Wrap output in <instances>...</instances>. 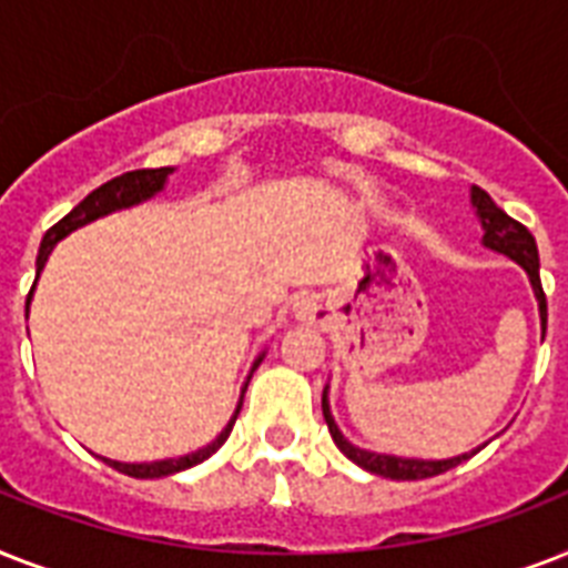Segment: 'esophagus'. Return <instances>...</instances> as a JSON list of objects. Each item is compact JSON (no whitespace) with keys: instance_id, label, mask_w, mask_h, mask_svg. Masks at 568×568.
I'll list each match as a JSON object with an SVG mask.
<instances>
[{"instance_id":"1","label":"esophagus","mask_w":568,"mask_h":568,"mask_svg":"<svg viewBox=\"0 0 568 568\" xmlns=\"http://www.w3.org/2000/svg\"><path fill=\"white\" fill-rule=\"evenodd\" d=\"M297 315H301L303 321L306 318H315V315H318V306H315V303L312 301H303V303H297Z\"/></svg>"}]
</instances>
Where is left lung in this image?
<instances>
[{
	"mask_svg": "<svg viewBox=\"0 0 568 568\" xmlns=\"http://www.w3.org/2000/svg\"><path fill=\"white\" fill-rule=\"evenodd\" d=\"M471 205H475L477 217H480V226H484V247L495 250V253H504L510 256L513 262H519L530 276V285H534V294H537L539 303V321H542V333H546V321H548V306H546V292H542V283H539V253H537V241L528 232V226H521L519 221H513L510 214L498 209L493 203V196L486 194L484 189L471 185ZM329 388V386H327ZM327 388H324V397H321V409H324V422L329 427V436L338 445V450L345 454L347 459H354L356 466L372 471V475L379 477H392V480H424V477H436L448 468L466 463L468 457H475V448L468 454H459V457L450 459H406V457H392V454H374V450L356 448L351 442L342 436L338 424L333 422V413H329V397Z\"/></svg>",
	"mask_w": 568,
	"mask_h": 568,
	"instance_id": "obj_1",
	"label": "left lung"
}]
</instances>
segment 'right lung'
I'll return each instance as SVG.
<instances>
[{
  "mask_svg": "<svg viewBox=\"0 0 568 568\" xmlns=\"http://www.w3.org/2000/svg\"><path fill=\"white\" fill-rule=\"evenodd\" d=\"M173 173V168H155V171H129L123 173V176H114L111 182H105V185H100L97 191H91V194L84 196L82 203L75 205L73 212L64 214L61 221L52 226V230H47V235H43V241H40V250H38V276L40 271H43V265H47L49 253H52V247H55L58 241L64 239V235H70L73 230H79V226H84V223L97 221V217H105V214L111 212H120V209H129V205H138L144 203V200H150V196H155L159 191L164 189V182H168V176ZM38 283V280H34ZM31 292H34V285H31ZM31 292H29V303H31ZM29 303H26V310H29ZM262 356L258 354V359L253 363V368H250L247 374V383L250 377H253V372L258 368V363H262ZM247 383L241 386V397H239V406H235V413H232V418L226 422V427H223L217 436H214L205 448L194 450V454H185V457H176V459H155V463H118V459H105L111 468H118V471H123V475L129 477H141V480H153V477H168V475H176V471H185V468L196 466V463H203V459H209L214 454V450L221 448L223 442L230 439L232 433V424H235V418H239L241 413V404H244V392H247Z\"/></svg>",
  "mask_w": 568,
  "mask_h": 568,
  "instance_id": "right-lung-1",
  "label": "right lung"
}]
</instances>
